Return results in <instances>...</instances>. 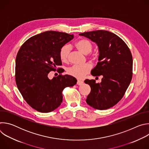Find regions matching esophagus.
<instances>
[{
	"mask_svg": "<svg viewBox=\"0 0 149 149\" xmlns=\"http://www.w3.org/2000/svg\"><path fill=\"white\" fill-rule=\"evenodd\" d=\"M83 81H81V80H78L77 81V85H78V86H81V85H82V84H83Z\"/></svg>",
	"mask_w": 149,
	"mask_h": 149,
	"instance_id": "obj_1",
	"label": "esophagus"
}]
</instances>
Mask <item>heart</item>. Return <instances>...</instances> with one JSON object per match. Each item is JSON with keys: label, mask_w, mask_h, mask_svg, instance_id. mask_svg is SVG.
<instances>
[{"label": "heart", "mask_w": 149, "mask_h": 149, "mask_svg": "<svg viewBox=\"0 0 149 149\" xmlns=\"http://www.w3.org/2000/svg\"><path fill=\"white\" fill-rule=\"evenodd\" d=\"M76 48L84 55L89 54L93 49V46L91 42L86 39H81L75 43ZM70 48L69 45H63L59 50V55L62 62H66L68 60ZM90 58L93 61L97 60V57L94 55H90ZM91 70V65L89 63H85L81 65H72L67 69V73L76 78L81 79L87 75Z\"/></svg>", "instance_id": "b5f03b06"}]
</instances>
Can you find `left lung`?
<instances>
[{
	"label": "left lung",
	"mask_w": 149,
	"mask_h": 149,
	"mask_svg": "<svg viewBox=\"0 0 149 149\" xmlns=\"http://www.w3.org/2000/svg\"><path fill=\"white\" fill-rule=\"evenodd\" d=\"M95 42L99 48L97 65L91 75L102 77L100 83L86 79L91 87L87 104L97 110H106L117 104L123 97L133 76V57L124 41L107 31L98 30L79 34Z\"/></svg>",
	"instance_id": "obj_1"
}]
</instances>
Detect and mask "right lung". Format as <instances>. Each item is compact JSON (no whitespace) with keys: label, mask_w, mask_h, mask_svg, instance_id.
I'll return each instance as SVG.
<instances>
[{"label":"right lung","mask_w":149,"mask_h":149,"mask_svg":"<svg viewBox=\"0 0 149 149\" xmlns=\"http://www.w3.org/2000/svg\"><path fill=\"white\" fill-rule=\"evenodd\" d=\"M73 38V35L67 33L46 31L26 40L17 54L16 86L26 102L39 112L57 109L62 102L63 89L77 84V80L68 75L59 74L52 79L48 77L49 72L62 65L60 49Z\"/></svg>","instance_id":"obj_1"}]
</instances>
